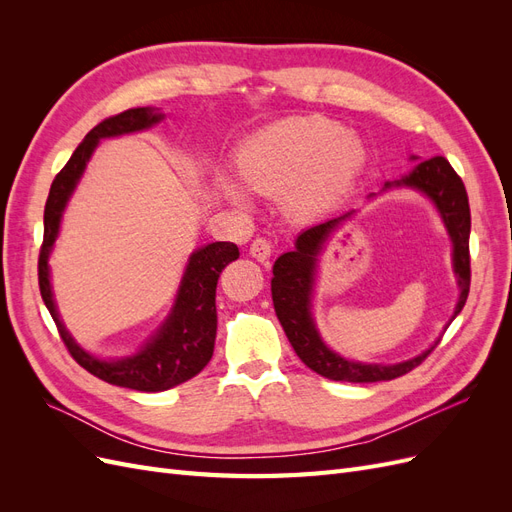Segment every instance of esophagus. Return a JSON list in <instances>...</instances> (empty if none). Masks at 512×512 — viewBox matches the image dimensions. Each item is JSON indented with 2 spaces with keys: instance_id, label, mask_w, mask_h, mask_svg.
Masks as SVG:
<instances>
[{
  "instance_id": "esophagus-1",
  "label": "esophagus",
  "mask_w": 512,
  "mask_h": 512,
  "mask_svg": "<svg viewBox=\"0 0 512 512\" xmlns=\"http://www.w3.org/2000/svg\"><path fill=\"white\" fill-rule=\"evenodd\" d=\"M250 254L258 260V262H265L271 258L273 254V247H271V241L265 239V237H256L250 245Z\"/></svg>"
}]
</instances>
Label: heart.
Wrapping results in <instances>:
<instances>
[{
  "label": "heart",
  "instance_id": "1",
  "mask_svg": "<svg viewBox=\"0 0 512 512\" xmlns=\"http://www.w3.org/2000/svg\"><path fill=\"white\" fill-rule=\"evenodd\" d=\"M365 160L361 141L344 126L324 117H297L245 141L235 156V170L250 190L265 196L286 194L294 213L316 218L352 192ZM222 192L232 203L247 205L237 183L222 181Z\"/></svg>",
  "mask_w": 512,
  "mask_h": 512
}]
</instances>
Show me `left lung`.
I'll list each match as a JSON object with an SVG mask.
<instances>
[{
    "label": "left lung",
    "instance_id": "1",
    "mask_svg": "<svg viewBox=\"0 0 512 512\" xmlns=\"http://www.w3.org/2000/svg\"><path fill=\"white\" fill-rule=\"evenodd\" d=\"M412 160H416V156H412ZM393 188H410L425 194L440 213L448 237H451L453 243V271L459 286V299L451 318L455 320L463 305H466L470 292V205L466 185H463L461 177L455 173L446 158L436 156L431 160L416 162L410 173L401 179L386 181L382 192ZM371 196L376 194H369V198ZM352 215L354 211H348L339 215V218L303 230L297 241H294V250L275 260L271 280L273 307L294 352L316 374L337 382L393 380L408 374L416 365H421L427 359V354L438 346L440 339L425 352L416 354L414 359L393 365L348 361L324 344L312 314L318 256L322 254L324 245H327L333 232L339 226H344V222H348Z\"/></svg>",
    "mask_w": 512,
    "mask_h": 512
}]
</instances>
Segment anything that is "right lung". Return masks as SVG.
<instances>
[{
	"instance_id": "obj_1",
	"label": "right lung",
	"mask_w": 512,
	"mask_h": 512,
	"mask_svg": "<svg viewBox=\"0 0 512 512\" xmlns=\"http://www.w3.org/2000/svg\"><path fill=\"white\" fill-rule=\"evenodd\" d=\"M162 119L164 113H160V108H130V111L104 119L83 138V143L74 149L68 164L53 179L44 207V241L38 258V284L42 301L51 312L57 331L70 350L72 359L87 369L89 374H94L108 384L145 393L173 389V386L200 374L211 361L215 331H218L215 288H218L222 269L228 262L239 258V247L228 241H215L194 250L188 258V265H185L175 303L170 307L166 320L138 348V352L121 356V359H100V356L89 354L74 342V337L59 318L53 299L49 256L59 237V226L68 200L74 194L76 185H79L87 162L94 156L102 138L143 132L156 126Z\"/></svg>"
}]
</instances>
